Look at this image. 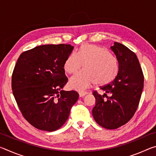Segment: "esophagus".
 Here are the masks:
<instances>
[{
  "label": "esophagus",
  "mask_w": 156,
  "mask_h": 156,
  "mask_svg": "<svg viewBox=\"0 0 156 156\" xmlns=\"http://www.w3.org/2000/svg\"><path fill=\"white\" fill-rule=\"evenodd\" d=\"M87 94L86 91H80L79 92V96L80 97H84V96H86V95Z\"/></svg>",
  "instance_id": "obj_1"
}]
</instances>
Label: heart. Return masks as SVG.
<instances>
[{
  "label": "heart",
  "mask_w": 156,
  "mask_h": 156,
  "mask_svg": "<svg viewBox=\"0 0 156 156\" xmlns=\"http://www.w3.org/2000/svg\"><path fill=\"white\" fill-rule=\"evenodd\" d=\"M84 64V70L72 76L69 80L70 86L78 91H83L94 83L96 85L107 84L118 72L115 58L99 46L83 45L78 53H71L65 60L64 69L69 73H75Z\"/></svg>",
  "instance_id": "obj_1"
}]
</instances>
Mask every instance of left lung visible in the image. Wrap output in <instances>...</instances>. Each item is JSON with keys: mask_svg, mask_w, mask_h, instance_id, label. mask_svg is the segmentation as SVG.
I'll list each match as a JSON object with an SVG mask.
<instances>
[{"mask_svg": "<svg viewBox=\"0 0 156 156\" xmlns=\"http://www.w3.org/2000/svg\"><path fill=\"white\" fill-rule=\"evenodd\" d=\"M111 49L118 60V73L112 83L100 87L105 92L103 95L94 91L96 105L92 114L100 126L115 129L128 122L138 109L144 76L135 53L117 42Z\"/></svg>", "mask_w": 156, "mask_h": 156, "instance_id": "left-lung-1", "label": "left lung"}]
</instances>
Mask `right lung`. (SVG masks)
Here are the masks:
<instances>
[{"mask_svg": "<svg viewBox=\"0 0 156 156\" xmlns=\"http://www.w3.org/2000/svg\"><path fill=\"white\" fill-rule=\"evenodd\" d=\"M73 49L71 44H44L18 58L12 73L13 94L23 117L36 129L58 130L78 99L77 91L62 90L68 80L64 64Z\"/></svg>", "mask_w": 156, "mask_h": 156, "instance_id": "1", "label": "right lung"}]
</instances>
